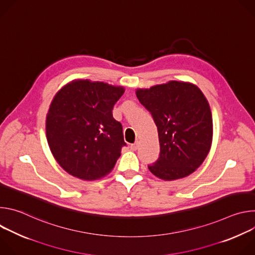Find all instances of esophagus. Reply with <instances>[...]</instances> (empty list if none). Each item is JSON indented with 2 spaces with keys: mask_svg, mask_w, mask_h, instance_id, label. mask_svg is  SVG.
<instances>
[{
  "mask_svg": "<svg viewBox=\"0 0 255 255\" xmlns=\"http://www.w3.org/2000/svg\"><path fill=\"white\" fill-rule=\"evenodd\" d=\"M139 145H140V143H139V141H136L135 143H133V144H131V146H130V148H131V150H137L138 148H139Z\"/></svg>",
  "mask_w": 255,
  "mask_h": 255,
  "instance_id": "1",
  "label": "esophagus"
}]
</instances>
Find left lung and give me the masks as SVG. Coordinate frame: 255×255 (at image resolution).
I'll return each mask as SVG.
<instances>
[{"label":"left lung","mask_w":255,"mask_h":255,"mask_svg":"<svg viewBox=\"0 0 255 255\" xmlns=\"http://www.w3.org/2000/svg\"><path fill=\"white\" fill-rule=\"evenodd\" d=\"M139 102L153 117L160 153L148 169L164 180L193 173L207 157L213 139V120L202 91L191 83L170 81L137 89Z\"/></svg>","instance_id":"8db88e82"}]
</instances>
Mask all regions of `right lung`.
Returning <instances> with one entry per match:
<instances>
[{
  "label": "right lung",
  "mask_w": 255,
  "mask_h": 255,
  "mask_svg": "<svg viewBox=\"0 0 255 255\" xmlns=\"http://www.w3.org/2000/svg\"><path fill=\"white\" fill-rule=\"evenodd\" d=\"M123 87L75 80L54 96L46 116V138L57 163L85 180L110 172L125 146L123 129L112 110Z\"/></svg>",
  "instance_id": "obj_1"
}]
</instances>
